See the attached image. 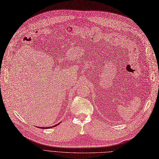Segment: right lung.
<instances>
[{"instance_id":"obj_1","label":"right lung","mask_w":159,"mask_h":159,"mask_svg":"<svg viewBox=\"0 0 159 159\" xmlns=\"http://www.w3.org/2000/svg\"><path fill=\"white\" fill-rule=\"evenodd\" d=\"M58 125H59V124H57V125H55V126H52V127H54V126H57ZM50 128L51 127H46H46H44V128H42V127H40V128H45V129H47V128Z\"/></svg>"}]
</instances>
